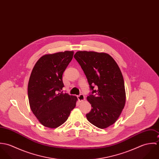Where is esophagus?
<instances>
[{
  "instance_id": "obj_1",
  "label": "esophagus",
  "mask_w": 159,
  "mask_h": 159,
  "mask_svg": "<svg viewBox=\"0 0 159 159\" xmlns=\"http://www.w3.org/2000/svg\"><path fill=\"white\" fill-rule=\"evenodd\" d=\"M77 97H78V99L80 102H83L85 100V97H84V95L83 94H80V95H78Z\"/></svg>"
}]
</instances>
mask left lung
<instances>
[{
	"mask_svg": "<svg viewBox=\"0 0 159 159\" xmlns=\"http://www.w3.org/2000/svg\"><path fill=\"white\" fill-rule=\"evenodd\" d=\"M74 57L84 71L92 91L87 97L92 108L86 117L97 127L106 129L116 122L125 104L121 71L113 58L105 52L79 51Z\"/></svg>",
	"mask_w": 159,
	"mask_h": 159,
	"instance_id": "left-lung-1",
	"label": "left lung"
}]
</instances>
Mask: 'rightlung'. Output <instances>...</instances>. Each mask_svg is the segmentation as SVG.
Masks as SVG:
<instances>
[{
  "label": "right lung",
  "mask_w": 159,
  "mask_h": 159,
  "mask_svg": "<svg viewBox=\"0 0 159 159\" xmlns=\"http://www.w3.org/2000/svg\"><path fill=\"white\" fill-rule=\"evenodd\" d=\"M74 52L66 51L42 56L31 72L28 87L30 109L46 127L55 129L63 124L76 107L78 98L61 91L62 75Z\"/></svg>",
  "instance_id": "1"
}]
</instances>
